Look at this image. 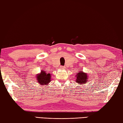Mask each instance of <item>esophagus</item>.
I'll list each match as a JSON object with an SVG mask.
<instances>
[{"label":"esophagus","instance_id":"obj_1","mask_svg":"<svg viewBox=\"0 0 123 123\" xmlns=\"http://www.w3.org/2000/svg\"><path fill=\"white\" fill-rule=\"evenodd\" d=\"M60 69H61V70H64L65 69V67H63V66H61V68H60Z\"/></svg>","mask_w":123,"mask_h":123}]
</instances>
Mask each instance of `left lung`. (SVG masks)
<instances>
[{"label":"left lung","instance_id":"8db88e82","mask_svg":"<svg viewBox=\"0 0 123 123\" xmlns=\"http://www.w3.org/2000/svg\"><path fill=\"white\" fill-rule=\"evenodd\" d=\"M75 76L76 82L78 84L80 85H84L88 83V74L87 73H84L83 70L78 71Z\"/></svg>","mask_w":123,"mask_h":123}]
</instances>
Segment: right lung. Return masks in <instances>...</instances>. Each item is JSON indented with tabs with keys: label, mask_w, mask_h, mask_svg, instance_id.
Here are the masks:
<instances>
[{
	"label": "right lung",
	"mask_w": 123,
	"mask_h": 123,
	"mask_svg": "<svg viewBox=\"0 0 123 123\" xmlns=\"http://www.w3.org/2000/svg\"><path fill=\"white\" fill-rule=\"evenodd\" d=\"M51 74H47L45 70H41L39 74H36V79L40 85H47L51 81Z\"/></svg>",
	"instance_id": "1"
}]
</instances>
